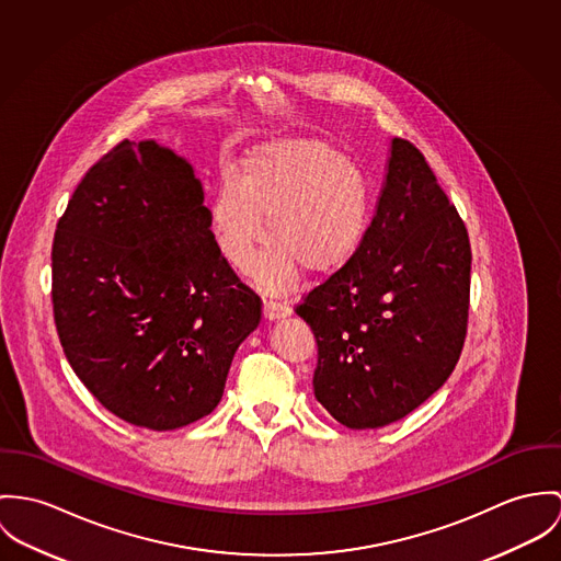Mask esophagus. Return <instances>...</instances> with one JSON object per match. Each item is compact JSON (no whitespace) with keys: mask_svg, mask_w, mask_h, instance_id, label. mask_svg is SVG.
Segmentation results:
<instances>
[{"mask_svg":"<svg viewBox=\"0 0 561 561\" xmlns=\"http://www.w3.org/2000/svg\"><path fill=\"white\" fill-rule=\"evenodd\" d=\"M262 313H264V318L266 320H282V318H288L293 310L286 306V304H279V301H264V308H262Z\"/></svg>","mask_w":561,"mask_h":561,"instance_id":"obj_1","label":"esophagus"}]
</instances>
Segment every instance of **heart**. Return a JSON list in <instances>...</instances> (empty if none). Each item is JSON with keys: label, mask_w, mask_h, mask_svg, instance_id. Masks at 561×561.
Instances as JSON below:
<instances>
[{"label": "heart", "mask_w": 561, "mask_h": 561, "mask_svg": "<svg viewBox=\"0 0 561 561\" xmlns=\"http://www.w3.org/2000/svg\"><path fill=\"white\" fill-rule=\"evenodd\" d=\"M370 188L362 170L318 139H275L241 161L239 183L224 181L208 202V224L224 260L255 268L268 293L288 290L306 268L329 277L346 268L370 228ZM270 224L266 225L265 221Z\"/></svg>", "instance_id": "obj_1"}]
</instances>
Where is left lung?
<instances>
[{"label":"left lung","instance_id":"left-lung-1","mask_svg":"<svg viewBox=\"0 0 561 561\" xmlns=\"http://www.w3.org/2000/svg\"><path fill=\"white\" fill-rule=\"evenodd\" d=\"M467 228L422 152L389 139L373 224L353 262L297 308L318 344L316 400L353 431L380 428L426 402L467 333Z\"/></svg>","mask_w":561,"mask_h":561}]
</instances>
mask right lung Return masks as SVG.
Returning a JSON list of instances; mask_svg holds the SVG:
<instances>
[{"label":"right lung","mask_w":561,"mask_h":561,"mask_svg":"<svg viewBox=\"0 0 561 561\" xmlns=\"http://www.w3.org/2000/svg\"><path fill=\"white\" fill-rule=\"evenodd\" d=\"M51 266L64 355L107 411L165 433L219 404L260 299L217 250L185 157L118 144L75 188Z\"/></svg>","instance_id":"right-lung-1"}]
</instances>
